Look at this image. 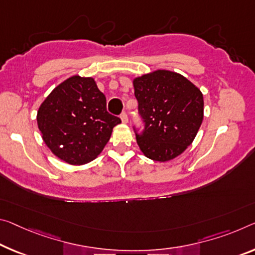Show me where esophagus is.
<instances>
[{"mask_svg":"<svg viewBox=\"0 0 255 255\" xmlns=\"http://www.w3.org/2000/svg\"><path fill=\"white\" fill-rule=\"evenodd\" d=\"M120 118H121V121H123L124 124H127V123H128V116H127V113H126V112H123V113H121Z\"/></svg>","mask_w":255,"mask_h":255,"instance_id":"esophagus-1","label":"esophagus"}]
</instances>
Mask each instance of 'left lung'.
Here are the masks:
<instances>
[{"label":"left lung","instance_id":"8db88e82","mask_svg":"<svg viewBox=\"0 0 255 255\" xmlns=\"http://www.w3.org/2000/svg\"><path fill=\"white\" fill-rule=\"evenodd\" d=\"M143 131L136 140L148 159L165 162L192 144L203 120V94L177 72L155 70L134 79Z\"/></svg>","mask_w":255,"mask_h":255}]
</instances>
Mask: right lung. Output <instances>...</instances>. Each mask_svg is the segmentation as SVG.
Listing matches in <instances>:
<instances>
[{
	"label": "right lung",
	"instance_id": "add662e5",
	"mask_svg": "<svg viewBox=\"0 0 255 255\" xmlns=\"http://www.w3.org/2000/svg\"><path fill=\"white\" fill-rule=\"evenodd\" d=\"M118 117L92 77L72 76L56 86L37 111L42 138L64 162L80 165L98 156L110 139Z\"/></svg>",
	"mask_w": 255,
	"mask_h": 255
}]
</instances>
